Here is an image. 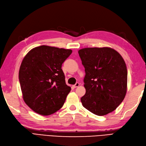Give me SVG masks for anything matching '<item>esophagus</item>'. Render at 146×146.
<instances>
[{"label":"esophagus","instance_id":"1","mask_svg":"<svg viewBox=\"0 0 146 146\" xmlns=\"http://www.w3.org/2000/svg\"><path fill=\"white\" fill-rule=\"evenodd\" d=\"M80 84L79 83H76V84H75L73 86V88H77V87L79 86Z\"/></svg>","mask_w":146,"mask_h":146}]
</instances>
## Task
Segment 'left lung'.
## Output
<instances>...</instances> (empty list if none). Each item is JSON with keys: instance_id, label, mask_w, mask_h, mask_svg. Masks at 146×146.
<instances>
[{"instance_id": "left-lung-1", "label": "left lung", "mask_w": 146, "mask_h": 146, "mask_svg": "<svg viewBox=\"0 0 146 146\" xmlns=\"http://www.w3.org/2000/svg\"><path fill=\"white\" fill-rule=\"evenodd\" d=\"M78 54L86 73V94L81 98L83 107L98 116L113 111L126 93L128 72L124 60L109 47L84 48Z\"/></svg>"}]
</instances>
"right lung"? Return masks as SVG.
Wrapping results in <instances>:
<instances>
[{"label": "right lung", "mask_w": 146, "mask_h": 146, "mask_svg": "<svg viewBox=\"0 0 146 146\" xmlns=\"http://www.w3.org/2000/svg\"><path fill=\"white\" fill-rule=\"evenodd\" d=\"M72 50L47 46L33 48L25 56L19 70L24 101L42 115L60 109L71 88L65 83L62 63Z\"/></svg>", "instance_id": "right-lung-1"}]
</instances>
